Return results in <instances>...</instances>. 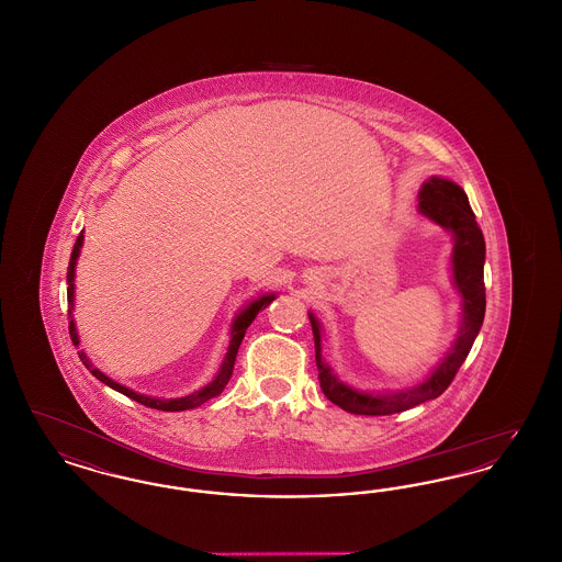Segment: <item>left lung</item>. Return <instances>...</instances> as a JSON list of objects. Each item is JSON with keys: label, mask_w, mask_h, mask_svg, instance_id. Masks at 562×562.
<instances>
[{"label": "left lung", "mask_w": 562, "mask_h": 562, "mask_svg": "<svg viewBox=\"0 0 562 562\" xmlns=\"http://www.w3.org/2000/svg\"><path fill=\"white\" fill-rule=\"evenodd\" d=\"M419 211L438 225L453 232V278L459 293L463 296V324L453 349L424 383L394 394H362L341 383L322 362L321 326L314 316H310L322 394L353 415H394L422 402L438 398L451 385L459 367L468 358L484 321V238L476 223V214L470 209L465 191L454 186L453 181L434 177L422 188Z\"/></svg>", "instance_id": "8db88e82"}]
</instances>
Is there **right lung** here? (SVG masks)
Returning <instances> with one entry per match:
<instances>
[{
  "label": "right lung",
  "mask_w": 562,
  "mask_h": 562,
  "mask_svg": "<svg viewBox=\"0 0 562 562\" xmlns=\"http://www.w3.org/2000/svg\"><path fill=\"white\" fill-rule=\"evenodd\" d=\"M81 240H83V236L80 234V236H78V240H76V246H74L71 259H69V268H67V284H69V286H67V303H69V335H71L74 346H78V344H80V341H78V333H76V324L71 321V307H74V273H76V261H78V257H80ZM271 301H273V294H269V296H261L259 301H252V303L241 312L240 316H238L236 322H234V326H232V341H229V349H227V356H225V360H223V367H221L218 374L214 376L213 383H209V385H206V387H202L200 392L189 394L186 398L160 401V398L140 396V394H136L133 390H128V387H124V385L115 383L113 379H109L108 374L101 373V371H99V369H97V367L86 358V353H83V351H78V356H80L83 367H86L90 373L94 374L99 381H103V383L109 385V387H113L115 392H120V394H124V396H128V398H133V401L140 402V404H145V406H149V408H158V411H188V408H195V406H200V404L211 401V398L218 396V394L225 390V385H227L229 376L234 373L236 356H238V348H240L241 339H244V335H246V328L250 326V322L257 318V314H259L261 310H266V307H268Z\"/></svg>",
  "instance_id": "right-lung-1"
}]
</instances>
